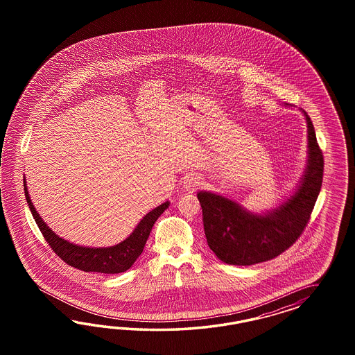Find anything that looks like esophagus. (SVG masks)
Wrapping results in <instances>:
<instances>
[{
    "label": "esophagus",
    "mask_w": 355,
    "mask_h": 355,
    "mask_svg": "<svg viewBox=\"0 0 355 355\" xmlns=\"http://www.w3.org/2000/svg\"><path fill=\"white\" fill-rule=\"evenodd\" d=\"M202 184V180L198 177V175H193L190 174L184 178L183 181V189L187 191V193H193L199 186Z\"/></svg>",
    "instance_id": "1"
}]
</instances>
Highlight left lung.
<instances>
[{
    "label": "left lung",
    "mask_w": 355,
    "mask_h": 355,
    "mask_svg": "<svg viewBox=\"0 0 355 355\" xmlns=\"http://www.w3.org/2000/svg\"><path fill=\"white\" fill-rule=\"evenodd\" d=\"M300 110L307 123V162L295 189L279 205L254 212L220 193L205 190L196 193L208 246L226 264L252 266L279 257L298 239L310 220L322 189L324 159L311 119L302 107Z\"/></svg>",
    "instance_id": "1"
}]
</instances>
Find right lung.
Segmentation results:
<instances>
[{
  "instance_id": "add662e5",
  "label": "right lung",
  "mask_w": 355,
  "mask_h": 355,
  "mask_svg": "<svg viewBox=\"0 0 355 355\" xmlns=\"http://www.w3.org/2000/svg\"><path fill=\"white\" fill-rule=\"evenodd\" d=\"M23 186H24V195L30 207V211L40 232L43 233L44 238L49 243V246L60 258L64 260V263L85 272L114 275V273L128 270L143 252V248L146 246V242L150 236L152 226L162 215V212L171 205V202L166 200L165 203L153 208L140 220L139 224L135 226L131 234L117 245L109 246V248H88V246L76 245L73 242H69L67 239L57 236L53 230L46 225L43 217H40L39 212L33 207V200L28 193V187H27V181L24 177H23Z\"/></svg>"
}]
</instances>
